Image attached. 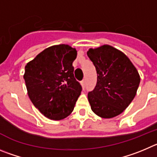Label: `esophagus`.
<instances>
[{
    "mask_svg": "<svg viewBox=\"0 0 157 157\" xmlns=\"http://www.w3.org/2000/svg\"><path fill=\"white\" fill-rule=\"evenodd\" d=\"M80 84H81L82 87H85V80H82V81L80 82Z\"/></svg>",
    "mask_w": 157,
    "mask_h": 157,
    "instance_id": "obj_1",
    "label": "esophagus"
}]
</instances>
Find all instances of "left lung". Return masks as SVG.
<instances>
[{
    "label": "left lung",
    "mask_w": 157,
    "mask_h": 157,
    "mask_svg": "<svg viewBox=\"0 0 157 157\" xmlns=\"http://www.w3.org/2000/svg\"><path fill=\"white\" fill-rule=\"evenodd\" d=\"M87 56L97 71V84L87 98L91 110L109 119L126 109L136 95L140 76L124 52L108 44L90 48Z\"/></svg>",
    "instance_id": "obj_1"
}]
</instances>
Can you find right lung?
Instances as JSON below:
<instances>
[{
	"label": "right lung",
	"instance_id": "1",
	"mask_svg": "<svg viewBox=\"0 0 157 157\" xmlns=\"http://www.w3.org/2000/svg\"><path fill=\"white\" fill-rule=\"evenodd\" d=\"M77 52L68 44L53 45L25 66L23 78L29 99L44 117L60 121L70 115L82 87L74 78Z\"/></svg>",
	"mask_w": 157,
	"mask_h": 157
}]
</instances>
